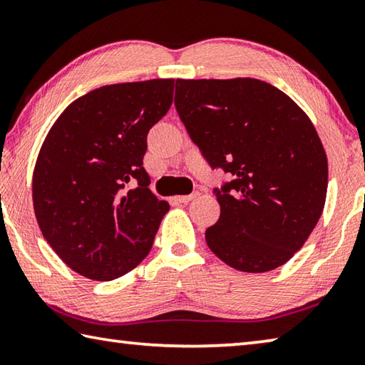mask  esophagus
I'll return each instance as SVG.
<instances>
[{
  "label": "esophagus",
  "instance_id": "obj_1",
  "mask_svg": "<svg viewBox=\"0 0 365 365\" xmlns=\"http://www.w3.org/2000/svg\"><path fill=\"white\" fill-rule=\"evenodd\" d=\"M197 196H200V193H197V191H195V193H191V195L177 196V201H178V202H190L191 200H195V197H197Z\"/></svg>",
  "mask_w": 365,
  "mask_h": 365
}]
</instances>
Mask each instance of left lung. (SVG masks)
I'll return each mask as SVG.
<instances>
[{
    "mask_svg": "<svg viewBox=\"0 0 365 365\" xmlns=\"http://www.w3.org/2000/svg\"><path fill=\"white\" fill-rule=\"evenodd\" d=\"M175 109L211 168L232 175L206 243L230 267L259 274L293 257L322 215L329 165L312 122L256 78L175 82Z\"/></svg>",
    "mask_w": 365,
    "mask_h": 365,
    "instance_id": "8db88e82",
    "label": "left lung"
}]
</instances>
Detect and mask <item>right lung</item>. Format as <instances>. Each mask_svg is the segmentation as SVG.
Returning a JSON list of instances; mask_svg holds the SVG:
<instances>
[{
	"mask_svg": "<svg viewBox=\"0 0 365 365\" xmlns=\"http://www.w3.org/2000/svg\"><path fill=\"white\" fill-rule=\"evenodd\" d=\"M174 78L117 83L73 101L49 130L34 172V207L54 252L109 282L150 252L169 211L148 185L146 137L168 114Z\"/></svg>",
	"mask_w": 365,
	"mask_h": 365,
	"instance_id": "right-lung-1",
	"label": "right lung"
}]
</instances>
